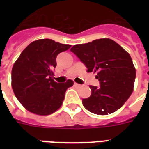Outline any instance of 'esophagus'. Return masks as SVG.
Segmentation results:
<instances>
[{"label":"esophagus","instance_id":"esophagus-1","mask_svg":"<svg viewBox=\"0 0 149 149\" xmlns=\"http://www.w3.org/2000/svg\"><path fill=\"white\" fill-rule=\"evenodd\" d=\"M74 86H76L77 88H80V87H82L81 85H79V84H77V83H74Z\"/></svg>","mask_w":149,"mask_h":149}]
</instances>
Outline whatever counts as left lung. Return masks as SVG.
Instances as JSON below:
<instances>
[{
  "label": "left lung",
  "mask_w": 149,
  "mask_h": 149,
  "mask_svg": "<svg viewBox=\"0 0 149 149\" xmlns=\"http://www.w3.org/2000/svg\"><path fill=\"white\" fill-rule=\"evenodd\" d=\"M73 52L87 68L97 72L100 86H90L91 95L83 99L84 107L96 114L107 115L118 111L132 94L136 76L129 53L110 38L73 45Z\"/></svg>",
  "instance_id": "8db88e82"
}]
</instances>
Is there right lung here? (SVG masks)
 I'll return each instance as SVG.
<instances>
[{"instance_id":"obj_1","label":"right lung","mask_w":149,"mask_h":149,"mask_svg":"<svg viewBox=\"0 0 149 149\" xmlns=\"http://www.w3.org/2000/svg\"><path fill=\"white\" fill-rule=\"evenodd\" d=\"M70 47L49 38L38 39L29 44L16 60L11 71V86L15 97L29 111L49 115L61 107L65 91L73 81L58 84L52 77L58 54Z\"/></svg>"}]
</instances>
